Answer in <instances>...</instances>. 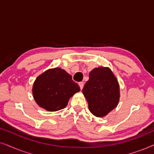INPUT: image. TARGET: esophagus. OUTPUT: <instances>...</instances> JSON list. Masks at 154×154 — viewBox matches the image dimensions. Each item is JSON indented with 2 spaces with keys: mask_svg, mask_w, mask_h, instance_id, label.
<instances>
[{
  "mask_svg": "<svg viewBox=\"0 0 154 154\" xmlns=\"http://www.w3.org/2000/svg\"><path fill=\"white\" fill-rule=\"evenodd\" d=\"M79 85L80 86V88H81V90H82L83 88V86H84V83L83 82H80L79 83Z\"/></svg>",
  "mask_w": 154,
  "mask_h": 154,
  "instance_id": "1",
  "label": "esophagus"
}]
</instances>
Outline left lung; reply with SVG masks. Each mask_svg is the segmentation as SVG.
Segmentation results:
<instances>
[{"mask_svg": "<svg viewBox=\"0 0 154 154\" xmlns=\"http://www.w3.org/2000/svg\"><path fill=\"white\" fill-rule=\"evenodd\" d=\"M83 93L90 112L97 117H104L119 104V83L109 67H97L90 72Z\"/></svg>", "mask_w": 154, "mask_h": 154, "instance_id": "obj_1", "label": "left lung"}]
</instances>
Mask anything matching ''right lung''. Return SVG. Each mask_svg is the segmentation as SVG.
Masks as SVG:
<instances>
[{"label":"right lung","mask_w":154,"mask_h":154,"mask_svg":"<svg viewBox=\"0 0 154 154\" xmlns=\"http://www.w3.org/2000/svg\"><path fill=\"white\" fill-rule=\"evenodd\" d=\"M80 91L72 77L61 68L50 69L37 77L32 92L34 100L41 108L57 111L67 106L69 99Z\"/></svg>","instance_id":"1"}]
</instances>
